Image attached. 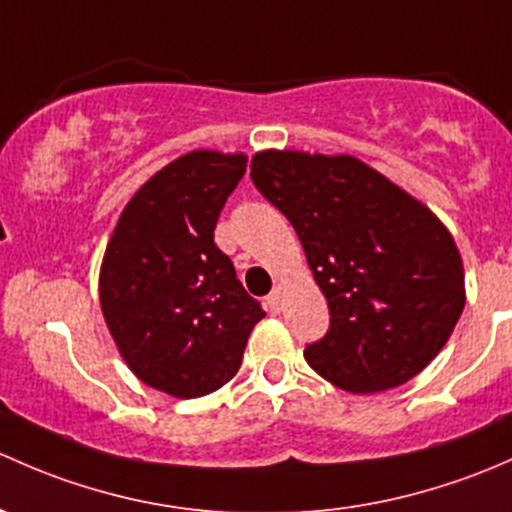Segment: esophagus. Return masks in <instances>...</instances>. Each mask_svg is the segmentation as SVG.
I'll list each match as a JSON object with an SVG mask.
<instances>
[{
	"instance_id": "obj_1",
	"label": "esophagus",
	"mask_w": 512,
	"mask_h": 512,
	"mask_svg": "<svg viewBox=\"0 0 512 512\" xmlns=\"http://www.w3.org/2000/svg\"><path fill=\"white\" fill-rule=\"evenodd\" d=\"M268 308L271 310H281L283 308V286H276L268 295Z\"/></svg>"
}]
</instances>
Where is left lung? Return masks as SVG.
Masks as SVG:
<instances>
[{
    "mask_svg": "<svg viewBox=\"0 0 512 512\" xmlns=\"http://www.w3.org/2000/svg\"><path fill=\"white\" fill-rule=\"evenodd\" d=\"M256 189L291 221L330 308L305 347L320 377L355 394L416 377L466 305L456 241L429 207L352 155L263 150Z\"/></svg>",
    "mask_w": 512,
    "mask_h": 512,
    "instance_id": "1",
    "label": "left lung"
}]
</instances>
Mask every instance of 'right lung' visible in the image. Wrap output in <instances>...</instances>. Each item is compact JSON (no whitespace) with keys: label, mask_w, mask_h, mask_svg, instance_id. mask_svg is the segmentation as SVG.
<instances>
[{"label":"right lung","mask_w":512,"mask_h":512,"mask_svg":"<svg viewBox=\"0 0 512 512\" xmlns=\"http://www.w3.org/2000/svg\"><path fill=\"white\" fill-rule=\"evenodd\" d=\"M246 155L194 150L152 175L120 214L100 266V308L125 365L179 399L224 387L263 308L214 244Z\"/></svg>","instance_id":"1"}]
</instances>
